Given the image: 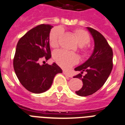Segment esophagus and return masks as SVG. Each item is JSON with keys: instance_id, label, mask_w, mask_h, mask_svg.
<instances>
[{"instance_id": "1", "label": "esophagus", "mask_w": 125, "mask_h": 125, "mask_svg": "<svg viewBox=\"0 0 125 125\" xmlns=\"http://www.w3.org/2000/svg\"><path fill=\"white\" fill-rule=\"evenodd\" d=\"M63 73L65 76H68V77H69V78H72V77H73V76L72 75L71 73H69V72H68L66 71H63Z\"/></svg>"}]
</instances>
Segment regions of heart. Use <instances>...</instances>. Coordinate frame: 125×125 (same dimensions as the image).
<instances>
[{"label":"heart","mask_w":125,"mask_h":125,"mask_svg":"<svg viewBox=\"0 0 125 125\" xmlns=\"http://www.w3.org/2000/svg\"><path fill=\"white\" fill-rule=\"evenodd\" d=\"M63 32L61 27H55L52 30L49 34V44L53 48L59 46V39ZM79 45L82 46V52L84 56H87L89 54V49L86 45L90 42V36L89 34L84 30L76 29L74 31ZM54 61L64 69H69L73 65L78 63L79 57L77 55L64 50H58L53 54Z\"/></svg>","instance_id":"heart-1"}]
</instances>
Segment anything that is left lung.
<instances>
[{
    "mask_svg": "<svg viewBox=\"0 0 125 125\" xmlns=\"http://www.w3.org/2000/svg\"><path fill=\"white\" fill-rule=\"evenodd\" d=\"M87 29L94 42V51L87 61L74 69L81 72L73 77L83 82V87L76 91L81 96L93 94L102 87L113 68V51L106 38L92 28L87 27ZM83 72L85 74H83Z\"/></svg>",
    "mask_w": 125,
    "mask_h": 125,
    "instance_id": "left-lung-1",
    "label": "left lung"
}]
</instances>
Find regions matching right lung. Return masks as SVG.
Masks as SVG:
<instances>
[{"label": "right lung", "mask_w": 125, "mask_h": 125, "mask_svg": "<svg viewBox=\"0 0 125 125\" xmlns=\"http://www.w3.org/2000/svg\"><path fill=\"white\" fill-rule=\"evenodd\" d=\"M53 26L42 24L28 31L19 39L13 58V68L21 85L29 91L39 94L49 89L57 73L62 69L56 63H39L52 57L49 33ZM45 63V61H43Z\"/></svg>", "instance_id": "1"}]
</instances>
